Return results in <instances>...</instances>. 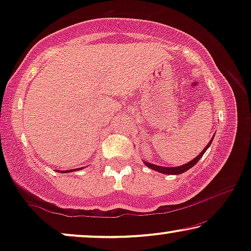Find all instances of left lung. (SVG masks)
<instances>
[{
  "instance_id": "obj_1",
  "label": "left lung",
  "mask_w": 251,
  "mask_h": 251,
  "mask_svg": "<svg viewBox=\"0 0 251 251\" xmlns=\"http://www.w3.org/2000/svg\"><path fill=\"white\" fill-rule=\"evenodd\" d=\"M212 139H214V138H211L210 142L208 143V145L204 147L203 151H202V152H201L200 154H199V155H198L197 157H195V159L190 161V162L183 164V166H178V167H161V166H157V164H153V163H151V162H147V161H145V160H143V161H144V164L149 167L150 169H153V170H155V171H157V173H161V174H166V175H180V174L185 173V171H187L188 169H191L192 167L195 166V164H197V163L199 162V160H200L201 157H202V155H203V154L205 153V151L208 150V147L211 145Z\"/></svg>"
}]
</instances>
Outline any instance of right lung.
<instances>
[{
  "label": "right lung",
  "instance_id": "add662e5",
  "mask_svg": "<svg viewBox=\"0 0 251 251\" xmlns=\"http://www.w3.org/2000/svg\"><path fill=\"white\" fill-rule=\"evenodd\" d=\"M82 168H77V169H71V170H67V171H64V173H73V171H76V170H80ZM63 173V171H61Z\"/></svg>",
  "mask_w": 251,
  "mask_h": 251
}]
</instances>
